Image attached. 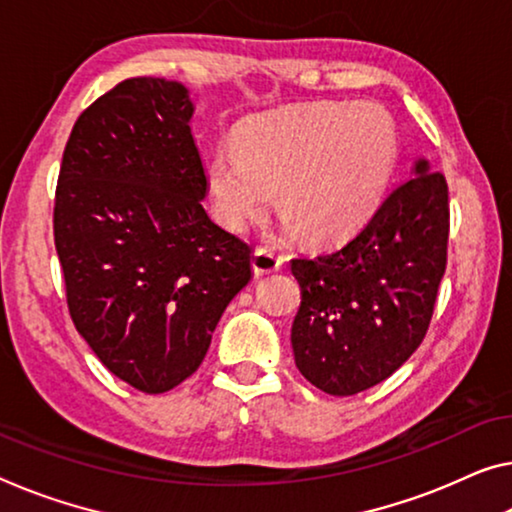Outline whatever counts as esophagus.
Wrapping results in <instances>:
<instances>
[{"label": "esophagus", "instance_id": "esophagus-1", "mask_svg": "<svg viewBox=\"0 0 512 512\" xmlns=\"http://www.w3.org/2000/svg\"><path fill=\"white\" fill-rule=\"evenodd\" d=\"M281 265H283V256L277 254V251H274V249L258 247L254 251V272H256V277H263V274L277 272Z\"/></svg>", "mask_w": 512, "mask_h": 512}]
</instances>
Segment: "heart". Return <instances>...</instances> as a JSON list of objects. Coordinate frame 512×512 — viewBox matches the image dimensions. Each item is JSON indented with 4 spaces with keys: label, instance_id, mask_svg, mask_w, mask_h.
I'll return each instance as SVG.
<instances>
[{
    "label": "heart",
    "instance_id": "heart-1",
    "mask_svg": "<svg viewBox=\"0 0 512 512\" xmlns=\"http://www.w3.org/2000/svg\"><path fill=\"white\" fill-rule=\"evenodd\" d=\"M219 146L208 185L219 217L245 229L274 187L283 229L338 242L375 215L398 162L391 116L373 102H322L258 116Z\"/></svg>",
    "mask_w": 512,
    "mask_h": 512
}]
</instances>
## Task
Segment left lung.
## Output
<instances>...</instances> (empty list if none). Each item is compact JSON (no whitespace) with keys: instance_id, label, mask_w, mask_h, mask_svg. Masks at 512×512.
Here are the masks:
<instances>
[{"instance_id":"left-lung-1","label":"left lung","mask_w":512,"mask_h":512,"mask_svg":"<svg viewBox=\"0 0 512 512\" xmlns=\"http://www.w3.org/2000/svg\"><path fill=\"white\" fill-rule=\"evenodd\" d=\"M448 185L414 164L364 229L329 254L295 258L302 288L295 364L329 396H355L398 371L428 332L446 270Z\"/></svg>"}]
</instances>
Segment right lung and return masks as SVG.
I'll return each instance as SVG.
<instances>
[{"instance_id":"right-lung-1","label":"right lung","mask_w":512,"mask_h":512,"mask_svg":"<svg viewBox=\"0 0 512 512\" xmlns=\"http://www.w3.org/2000/svg\"><path fill=\"white\" fill-rule=\"evenodd\" d=\"M180 82L132 77L86 107L54 196L75 329L119 380L164 393L210 348L251 279V247L208 217V178Z\"/></svg>"}]
</instances>
